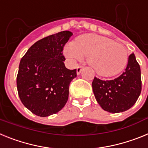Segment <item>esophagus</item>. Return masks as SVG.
<instances>
[{"mask_svg":"<svg viewBox=\"0 0 148 148\" xmlns=\"http://www.w3.org/2000/svg\"><path fill=\"white\" fill-rule=\"evenodd\" d=\"M83 68H84V66H78V67H77L76 73H77V74H78V75H79V74H80L81 72H82V69H83Z\"/></svg>","mask_w":148,"mask_h":148,"instance_id":"obj_1","label":"esophagus"}]
</instances>
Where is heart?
<instances>
[{"label": "heart", "instance_id": "heart-1", "mask_svg": "<svg viewBox=\"0 0 148 148\" xmlns=\"http://www.w3.org/2000/svg\"><path fill=\"white\" fill-rule=\"evenodd\" d=\"M64 56L71 64L88 56L90 66L99 75L112 76L119 73L126 65L128 56L126 48L106 37L85 34L77 38L75 43H68Z\"/></svg>", "mask_w": 148, "mask_h": 148}]
</instances>
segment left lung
<instances>
[{"instance_id": "1", "label": "left lung", "mask_w": 148, "mask_h": 148, "mask_svg": "<svg viewBox=\"0 0 148 148\" xmlns=\"http://www.w3.org/2000/svg\"><path fill=\"white\" fill-rule=\"evenodd\" d=\"M92 91L101 108L109 113H121L131 108L142 91L140 66L134 53L130 55L126 69L113 80L103 81L95 77Z\"/></svg>"}]
</instances>
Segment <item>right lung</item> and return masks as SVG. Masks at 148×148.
<instances>
[{
	"label": "right lung",
	"mask_w": 148,
	"mask_h": 148,
	"mask_svg": "<svg viewBox=\"0 0 148 148\" xmlns=\"http://www.w3.org/2000/svg\"><path fill=\"white\" fill-rule=\"evenodd\" d=\"M73 33L62 31L35 42L20 61L17 89L21 102L36 116L58 113L66 104L69 87L77 76L68 70L63 48Z\"/></svg>",
	"instance_id": "add662e5"
}]
</instances>
